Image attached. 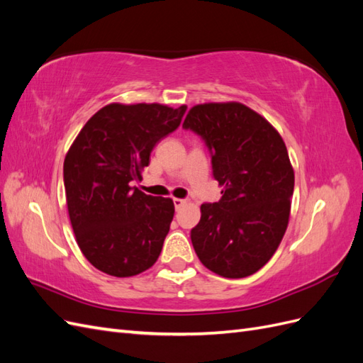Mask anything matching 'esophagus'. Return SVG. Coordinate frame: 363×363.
I'll return each instance as SVG.
<instances>
[{
  "label": "esophagus",
  "mask_w": 363,
  "mask_h": 363,
  "mask_svg": "<svg viewBox=\"0 0 363 363\" xmlns=\"http://www.w3.org/2000/svg\"><path fill=\"white\" fill-rule=\"evenodd\" d=\"M186 204V200H182V199H174V207L175 208H180L182 206Z\"/></svg>",
  "instance_id": "1"
}]
</instances>
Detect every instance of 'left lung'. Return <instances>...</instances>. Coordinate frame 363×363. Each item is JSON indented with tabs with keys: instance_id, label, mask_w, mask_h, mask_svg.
Listing matches in <instances>:
<instances>
[{
	"instance_id": "8db88e82",
	"label": "left lung",
	"mask_w": 363,
	"mask_h": 363,
	"mask_svg": "<svg viewBox=\"0 0 363 363\" xmlns=\"http://www.w3.org/2000/svg\"><path fill=\"white\" fill-rule=\"evenodd\" d=\"M183 127L204 139L223 186L221 200L201 204L194 250L218 276L248 277L272 257L288 228L294 168L286 145L265 118L236 101L196 104Z\"/></svg>"
}]
</instances>
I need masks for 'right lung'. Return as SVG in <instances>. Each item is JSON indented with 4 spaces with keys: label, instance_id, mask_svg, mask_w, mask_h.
<instances>
[{
    "label": "right lung",
    "instance_id": "add662e5",
    "mask_svg": "<svg viewBox=\"0 0 363 363\" xmlns=\"http://www.w3.org/2000/svg\"><path fill=\"white\" fill-rule=\"evenodd\" d=\"M184 112V104H107L67 152L63 182L75 240L83 256L108 276H138L160 255L174 203L131 183L142 180L152 148L180 125Z\"/></svg>",
    "mask_w": 363,
    "mask_h": 363
}]
</instances>
